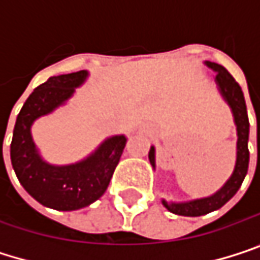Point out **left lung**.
Instances as JSON below:
<instances>
[{
	"mask_svg": "<svg viewBox=\"0 0 260 260\" xmlns=\"http://www.w3.org/2000/svg\"><path fill=\"white\" fill-rule=\"evenodd\" d=\"M208 68H211L215 75V82L220 90V94L223 99L228 102V105L232 110L234 114L235 125H236V162L232 176L228 179V182L212 196L203 197V199H196L189 202H181V203H173V202H166L162 200V205L173 214L183 215V217H200L205 214H209L212 211L220 209L224 206L239 189L242 185V181L247 175L248 170V161H250V152H248V132H250V123H248V116H247V107H245V99L244 93L239 87V84L235 81V78L221 66L212 61H205ZM149 161L152 167L155 169V147L152 146L149 150Z\"/></svg>",
	"mask_w": 260,
	"mask_h": 260,
	"instance_id": "8db88e82",
	"label": "left lung"
}]
</instances>
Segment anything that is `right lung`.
<instances>
[{"label": "right lung", "mask_w": 260, "mask_h": 260, "mask_svg": "<svg viewBox=\"0 0 260 260\" xmlns=\"http://www.w3.org/2000/svg\"><path fill=\"white\" fill-rule=\"evenodd\" d=\"M87 77V71H79L40 84L28 96L13 129L10 159L18 179L32 199L57 211H75L96 202L107 191L126 144L125 135H114L75 164L52 166L42 159L31 137V125L72 98Z\"/></svg>", "instance_id": "obj_1"}]
</instances>
